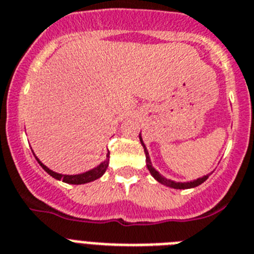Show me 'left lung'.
Instances as JSON below:
<instances>
[{
	"label": "left lung",
	"mask_w": 254,
	"mask_h": 254,
	"mask_svg": "<svg viewBox=\"0 0 254 254\" xmlns=\"http://www.w3.org/2000/svg\"><path fill=\"white\" fill-rule=\"evenodd\" d=\"M139 139H141L142 146H143V148H145L146 164H147V168H148V171H150V174L154 176V179H156V180L159 181V183H162L163 185H166V187H170V188H174V189H189V188L198 187V185H201L203 181H206L207 179H209V175H207V176H203V177H201V179H197V180H194V181H190V183H176V181L168 180V179H166V177H163L162 175H160L159 172H158V171H156L155 168L152 167L151 160H150V158H148L147 150H146L145 145H143V142H142V138L139 137Z\"/></svg>",
	"instance_id": "obj_1"
}]
</instances>
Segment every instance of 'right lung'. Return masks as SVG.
I'll return each mask as SVG.
<instances>
[{"instance_id":"add662e5","label":"right lung","mask_w":254,"mask_h":254,"mask_svg":"<svg viewBox=\"0 0 254 254\" xmlns=\"http://www.w3.org/2000/svg\"><path fill=\"white\" fill-rule=\"evenodd\" d=\"M108 158H109V154L107 155V159L104 160V162H103L100 166H98L96 168H94V170L88 171V172H84V174H80V175H74V176L56 174V172L51 171L49 168H47V167H45L44 164H43V163L38 159V158H36V160H38L39 164H40V166L44 168L45 172H48L51 176L55 177V179H57V180H63L64 183H67V184L78 185V184H86V183H90V181L96 180V179H99V177L102 176V175L106 172L107 167H108V163H109Z\"/></svg>"}]
</instances>
